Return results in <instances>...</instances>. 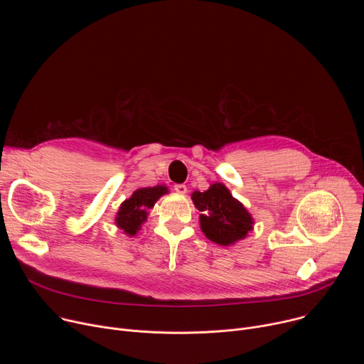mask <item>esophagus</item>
<instances>
[{
	"label": "esophagus",
	"instance_id": "1",
	"mask_svg": "<svg viewBox=\"0 0 364 364\" xmlns=\"http://www.w3.org/2000/svg\"><path fill=\"white\" fill-rule=\"evenodd\" d=\"M174 190L178 193V194H186L187 193V187L184 184H176L174 186Z\"/></svg>",
	"mask_w": 364,
	"mask_h": 364
}]
</instances>
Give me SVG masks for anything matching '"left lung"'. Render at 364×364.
I'll use <instances>...</instances> for the list:
<instances>
[{"label": "left lung", "mask_w": 364, "mask_h": 364, "mask_svg": "<svg viewBox=\"0 0 364 364\" xmlns=\"http://www.w3.org/2000/svg\"><path fill=\"white\" fill-rule=\"evenodd\" d=\"M191 200L200 212L201 232L220 246L235 245L253 230L252 215L223 183L210 184L205 191H193Z\"/></svg>", "instance_id": "8db88e82"}]
</instances>
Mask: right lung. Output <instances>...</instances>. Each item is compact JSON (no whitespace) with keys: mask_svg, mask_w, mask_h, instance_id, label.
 <instances>
[{"mask_svg":"<svg viewBox=\"0 0 364 364\" xmlns=\"http://www.w3.org/2000/svg\"><path fill=\"white\" fill-rule=\"evenodd\" d=\"M164 194H168V187L164 184L136 188L129 198L121 203L115 216L117 228L127 236H136L141 226L146 222L149 215L148 210H151L154 204Z\"/></svg>","mask_w":364,"mask_h":364,"instance_id":"1","label":"right lung"}]
</instances>
